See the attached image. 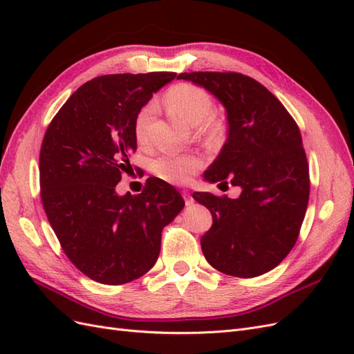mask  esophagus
<instances>
[{"label":"esophagus","instance_id":"1","mask_svg":"<svg viewBox=\"0 0 354 354\" xmlns=\"http://www.w3.org/2000/svg\"><path fill=\"white\" fill-rule=\"evenodd\" d=\"M183 198H185V202H186V207H190L192 203H194V198H192L190 194H187V192H183Z\"/></svg>","mask_w":354,"mask_h":354}]
</instances>
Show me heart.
<instances>
[{"instance_id":"heart-1","label":"heart","mask_w":354,"mask_h":354,"mask_svg":"<svg viewBox=\"0 0 354 354\" xmlns=\"http://www.w3.org/2000/svg\"><path fill=\"white\" fill-rule=\"evenodd\" d=\"M165 104L171 113L180 116L192 127H196L198 134L214 140L223 134V124L214 116V100L211 94L195 84H177L165 94ZM156 113V106L149 102L134 118V136L137 143L147 142L149 127ZM202 159L196 155L162 153L152 160L153 173L168 183L186 185L202 168Z\"/></svg>"}]
</instances>
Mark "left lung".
Returning a JSON list of instances; mask_svg holds the SVG:
<instances>
[{
  "label": "left lung",
  "mask_w": 354,
  "mask_h": 354,
  "mask_svg": "<svg viewBox=\"0 0 354 354\" xmlns=\"http://www.w3.org/2000/svg\"><path fill=\"white\" fill-rule=\"evenodd\" d=\"M177 80L207 88L226 108L227 140L203 177L242 189L236 199L194 194L212 216L211 229L201 238L202 252L224 274L270 272L295 245L308 203L299 128L263 84L243 73L185 72Z\"/></svg>",
  "instance_id": "8db88e82"
}]
</instances>
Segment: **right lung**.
Instances as JSON below:
<instances>
[{
	"mask_svg": "<svg viewBox=\"0 0 354 354\" xmlns=\"http://www.w3.org/2000/svg\"><path fill=\"white\" fill-rule=\"evenodd\" d=\"M176 75L116 73L85 82L42 140V207L68 259L99 283H128L151 270L162 229L185 207L178 192L156 177L138 195L115 192L137 149V112Z\"/></svg>",
	"mask_w": 354,
	"mask_h": 354,
	"instance_id": "add662e5",
	"label": "right lung"
}]
</instances>
